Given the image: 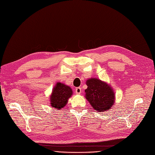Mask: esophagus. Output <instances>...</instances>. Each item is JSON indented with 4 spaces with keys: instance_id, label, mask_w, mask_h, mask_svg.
<instances>
[{
    "instance_id": "obj_1",
    "label": "esophagus",
    "mask_w": 155,
    "mask_h": 155,
    "mask_svg": "<svg viewBox=\"0 0 155 155\" xmlns=\"http://www.w3.org/2000/svg\"><path fill=\"white\" fill-rule=\"evenodd\" d=\"M81 92V87H76L75 88V93H76L77 94H80V93Z\"/></svg>"
}]
</instances>
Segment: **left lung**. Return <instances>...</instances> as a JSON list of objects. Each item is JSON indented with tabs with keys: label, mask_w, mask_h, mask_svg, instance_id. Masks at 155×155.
<instances>
[{
	"label": "left lung",
	"mask_w": 155,
	"mask_h": 155,
	"mask_svg": "<svg viewBox=\"0 0 155 155\" xmlns=\"http://www.w3.org/2000/svg\"><path fill=\"white\" fill-rule=\"evenodd\" d=\"M85 97L97 111H108L114 104L115 96L111 87L99 79L91 78L86 82Z\"/></svg>",
	"instance_id": "8db88e82"
}]
</instances>
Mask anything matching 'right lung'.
<instances>
[{
	"label": "right lung",
	"instance_id": "right-lung-1",
	"mask_svg": "<svg viewBox=\"0 0 155 155\" xmlns=\"http://www.w3.org/2000/svg\"><path fill=\"white\" fill-rule=\"evenodd\" d=\"M72 95L71 89L61 83H57L53 89L50 101L51 107L61 109L67 104L68 99Z\"/></svg>",
	"mask_w": 155,
	"mask_h": 155
}]
</instances>
